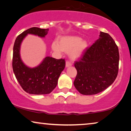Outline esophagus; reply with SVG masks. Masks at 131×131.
<instances>
[{"instance_id": "obj_1", "label": "esophagus", "mask_w": 131, "mask_h": 131, "mask_svg": "<svg viewBox=\"0 0 131 131\" xmlns=\"http://www.w3.org/2000/svg\"><path fill=\"white\" fill-rule=\"evenodd\" d=\"M71 66V63H70V61H66V67H70V66Z\"/></svg>"}]
</instances>
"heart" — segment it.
<instances>
[{
	"instance_id": "heart-1",
	"label": "heart",
	"mask_w": 131,
	"mask_h": 131,
	"mask_svg": "<svg viewBox=\"0 0 131 131\" xmlns=\"http://www.w3.org/2000/svg\"><path fill=\"white\" fill-rule=\"evenodd\" d=\"M88 47L85 40H81L77 36H63L60 38L59 44L53 42L52 49L57 53H70V57L72 60H75L81 58Z\"/></svg>"
}]
</instances>
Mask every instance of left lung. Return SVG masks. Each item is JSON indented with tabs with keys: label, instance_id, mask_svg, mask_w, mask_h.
I'll return each instance as SVG.
<instances>
[{
	"label": "left lung",
	"instance_id": "left-lung-1",
	"mask_svg": "<svg viewBox=\"0 0 131 131\" xmlns=\"http://www.w3.org/2000/svg\"><path fill=\"white\" fill-rule=\"evenodd\" d=\"M119 60V50L114 39L101 31L99 39L74 63L77 71L74 81L76 89L83 95L103 91L117 77Z\"/></svg>",
	"mask_w": 131,
	"mask_h": 131
}]
</instances>
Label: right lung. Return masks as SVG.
<instances>
[{
    "mask_svg": "<svg viewBox=\"0 0 131 131\" xmlns=\"http://www.w3.org/2000/svg\"><path fill=\"white\" fill-rule=\"evenodd\" d=\"M49 29L31 27L17 36L13 46L12 67L17 81L24 91L35 95L50 94L56 88L58 79L65 68V60L46 57L39 66L30 68L20 58V49L22 41L28 34L45 37Z\"/></svg>",
    "mask_w": 131,
    "mask_h": 131,
    "instance_id": "add662e5",
    "label": "right lung"
}]
</instances>
